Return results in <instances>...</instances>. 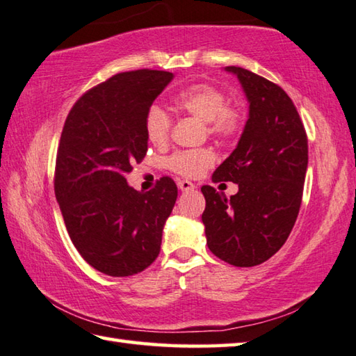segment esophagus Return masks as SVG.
<instances>
[{
	"instance_id": "obj_1",
	"label": "esophagus",
	"mask_w": 356,
	"mask_h": 356,
	"mask_svg": "<svg viewBox=\"0 0 356 356\" xmlns=\"http://www.w3.org/2000/svg\"><path fill=\"white\" fill-rule=\"evenodd\" d=\"M177 186H179L182 191H193L194 188H196V185H194L193 182H190V180H179Z\"/></svg>"
}]
</instances>
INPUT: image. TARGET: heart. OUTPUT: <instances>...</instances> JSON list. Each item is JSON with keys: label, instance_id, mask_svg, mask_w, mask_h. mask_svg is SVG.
<instances>
[{"label": "heart", "instance_id": "b5f03b06", "mask_svg": "<svg viewBox=\"0 0 356 356\" xmlns=\"http://www.w3.org/2000/svg\"><path fill=\"white\" fill-rule=\"evenodd\" d=\"M179 109L205 122L207 132L218 138H233L243 128V114L238 106L228 104L224 90L208 83L186 88L174 97ZM172 120L160 106H151L145 117V132L148 140L156 146H163L171 134ZM214 163V154L207 148L180 149L171 154L166 165L179 176L200 177Z\"/></svg>", "mask_w": 356, "mask_h": 356}]
</instances>
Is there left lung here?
I'll list each match as a JSON object with an SVG mask.
<instances>
[{
  "mask_svg": "<svg viewBox=\"0 0 356 356\" xmlns=\"http://www.w3.org/2000/svg\"><path fill=\"white\" fill-rule=\"evenodd\" d=\"M238 75L250 102L241 140L213 174V182H234L239 191L227 199L204 185L208 248L234 267L268 261L291 233L302 202L309 163L307 134L287 92L239 66Z\"/></svg>",
  "mask_w": 356,
  "mask_h": 356,
  "instance_id": "left-lung-1",
  "label": "left lung"
}]
</instances>
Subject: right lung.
Returning <instances> with one entry per match:
<instances>
[{
  "mask_svg": "<svg viewBox=\"0 0 356 356\" xmlns=\"http://www.w3.org/2000/svg\"><path fill=\"white\" fill-rule=\"evenodd\" d=\"M152 69L120 72L86 90L61 131L54 188L76 252L108 276L140 273L160 253L177 185L160 177L149 191L124 179L148 151L145 117L172 80Z\"/></svg>",
  "mask_w": 356,
  "mask_h": 356,
  "instance_id": "add662e5",
  "label": "right lung"
}]
</instances>
